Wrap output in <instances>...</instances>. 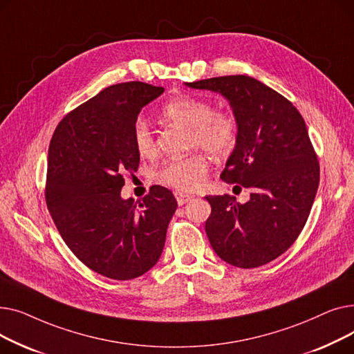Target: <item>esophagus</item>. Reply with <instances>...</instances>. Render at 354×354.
<instances>
[{
    "label": "esophagus",
    "mask_w": 354,
    "mask_h": 354,
    "mask_svg": "<svg viewBox=\"0 0 354 354\" xmlns=\"http://www.w3.org/2000/svg\"><path fill=\"white\" fill-rule=\"evenodd\" d=\"M175 198H176V202H178V205H179V207L185 205V203L189 202V201L192 199V196H191V195H188V194H183V192H175Z\"/></svg>",
    "instance_id": "esophagus-1"
}]
</instances>
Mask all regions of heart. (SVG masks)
Instances as JSON below:
<instances>
[{"mask_svg": "<svg viewBox=\"0 0 354 354\" xmlns=\"http://www.w3.org/2000/svg\"><path fill=\"white\" fill-rule=\"evenodd\" d=\"M160 113L166 120L188 127L191 145L207 149L215 156L231 153L238 142L236 118L231 111H214V106L205 99L180 96L167 102ZM133 142L140 156L151 158L156 153V140L146 122L135 123ZM207 174L208 159L196 152L163 163L156 172V180L178 192H194L202 187Z\"/></svg>", "mask_w": 354, "mask_h": 354, "instance_id": "obj_1", "label": "heart"}]
</instances>
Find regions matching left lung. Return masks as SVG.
<instances>
[{"mask_svg": "<svg viewBox=\"0 0 354 354\" xmlns=\"http://www.w3.org/2000/svg\"><path fill=\"white\" fill-rule=\"evenodd\" d=\"M224 96L238 122V142L221 179L251 189L250 201L205 196V231L216 255L239 268L268 264L303 231L320 182L306 122L290 100L248 76L185 83ZM236 185V187H238Z\"/></svg>", "mask_w": 354, "mask_h": 354, "instance_id": "obj_1", "label": "left lung"}]
</instances>
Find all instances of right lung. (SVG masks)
I'll return each mask as SVG.
<instances>
[{"label": "right lung", "instance_id": "obj_1", "mask_svg": "<svg viewBox=\"0 0 354 354\" xmlns=\"http://www.w3.org/2000/svg\"><path fill=\"white\" fill-rule=\"evenodd\" d=\"M163 91L142 82L106 87L71 110L50 142L46 202L54 224L84 266L111 280H132L158 263L178 207L160 185L143 201L120 196L123 174L140 162L133 126Z\"/></svg>", "mask_w": 354, "mask_h": 354}]
</instances>
